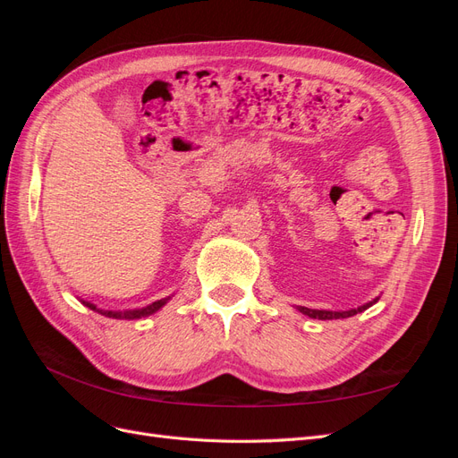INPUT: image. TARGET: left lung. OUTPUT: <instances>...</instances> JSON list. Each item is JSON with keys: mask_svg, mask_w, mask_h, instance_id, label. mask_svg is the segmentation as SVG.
Here are the masks:
<instances>
[{"mask_svg": "<svg viewBox=\"0 0 458 458\" xmlns=\"http://www.w3.org/2000/svg\"><path fill=\"white\" fill-rule=\"evenodd\" d=\"M378 298H374L372 301L365 303V306H359L355 310H348V311H327V310H310V308H303V306H298L296 310L303 315H308L311 318H321V321H332V318H345V317H353L357 313H361L365 310H369L372 303H377Z\"/></svg>", "mask_w": 458, "mask_h": 458, "instance_id": "left-lung-1", "label": "left lung"}]
</instances>
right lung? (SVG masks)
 <instances>
[{
    "label": "right lung",
    "mask_w": 458,
    "mask_h": 458,
    "mask_svg": "<svg viewBox=\"0 0 458 458\" xmlns=\"http://www.w3.org/2000/svg\"><path fill=\"white\" fill-rule=\"evenodd\" d=\"M170 298H172V296L152 301L150 306H147V308H141V310H128V311H106V310H99V308H97L95 303H89V301H84V303H86V306H88L89 310H93V311H97V313H101V315H105V317H113V318H141V317H148V315H152V313H157L162 306H165V303H168Z\"/></svg>",
    "instance_id": "add662e5"
}]
</instances>
